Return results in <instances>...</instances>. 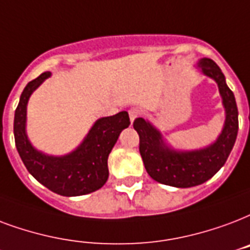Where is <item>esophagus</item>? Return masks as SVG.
<instances>
[{
  "instance_id": "esophagus-1",
  "label": "esophagus",
  "mask_w": 250,
  "mask_h": 250,
  "mask_svg": "<svg viewBox=\"0 0 250 250\" xmlns=\"http://www.w3.org/2000/svg\"><path fill=\"white\" fill-rule=\"evenodd\" d=\"M128 114H129V121L133 122L135 119H136V118L140 117V114H142V112H140V110H139V108L133 107V108H131V110H129Z\"/></svg>"
}]
</instances>
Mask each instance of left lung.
Listing matches in <instances>:
<instances>
[{
  "instance_id": "left-lung-1",
  "label": "left lung",
  "mask_w": 250,
  "mask_h": 250,
  "mask_svg": "<svg viewBox=\"0 0 250 250\" xmlns=\"http://www.w3.org/2000/svg\"><path fill=\"white\" fill-rule=\"evenodd\" d=\"M202 73L216 81L226 108V122L216 142L197 150H174L164 142L163 135L149 122L136 118L133 128L139 133V150L152 178L174 188H193L208 181L226 164L235 146L239 131V111L235 95L227 86L226 77L216 62L202 59L198 62Z\"/></svg>"
}]
</instances>
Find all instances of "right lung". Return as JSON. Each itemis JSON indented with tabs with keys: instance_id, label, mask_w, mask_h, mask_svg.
Returning <instances> with one entry per match:
<instances>
[{
	"instance_id": "add662e5",
	"label": "right lung",
	"mask_w": 250,
	"mask_h": 250,
	"mask_svg": "<svg viewBox=\"0 0 250 250\" xmlns=\"http://www.w3.org/2000/svg\"><path fill=\"white\" fill-rule=\"evenodd\" d=\"M51 72H44L26 85L14 115V139L24 167L36 181L53 193L64 197H79L93 193L108 178L107 159L119 135L129 125L127 111L101 118L91 127L77 149L65 156H48L31 146L26 133V110L32 91Z\"/></svg>"
}]
</instances>
